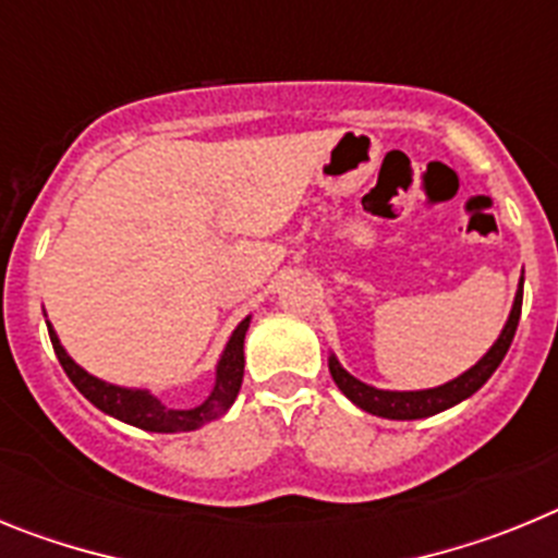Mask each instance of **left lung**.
<instances>
[{
  "label": "left lung",
  "mask_w": 558,
  "mask_h": 558,
  "mask_svg": "<svg viewBox=\"0 0 558 558\" xmlns=\"http://www.w3.org/2000/svg\"><path fill=\"white\" fill-rule=\"evenodd\" d=\"M520 310H522V279H520V288H517L514 307H511L509 313V322H506V327H502L500 338L495 340V347L483 354L470 372H463L461 377L450 379V383H445V386L427 388V391H383V388L366 386V383H360L357 377H352L347 368L340 366L335 354H329V374H332L335 386H338L340 391L352 399L354 405L363 408L366 413H374V416H383V418H427L433 416V413L447 411V408L458 405V402H463L466 397H472V393H475L477 388H481L492 374H495V368L500 366L506 352H509L511 340H514L517 324H520Z\"/></svg>",
  "instance_id": "8db88e82"
}]
</instances>
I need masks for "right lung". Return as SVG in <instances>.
Instances as JSON below:
<instances>
[{
  "label": "right lung",
  "instance_id": "obj_1",
  "mask_svg": "<svg viewBox=\"0 0 558 558\" xmlns=\"http://www.w3.org/2000/svg\"><path fill=\"white\" fill-rule=\"evenodd\" d=\"M251 318H243L236 324V329L231 332L229 343H226L223 354H220L218 374H215V388H211L209 397L201 402L198 408H190V411H175V408H167L161 399L153 397L150 391H142V388H122L111 386L106 379H97L95 374H88L86 368H81L75 360L69 357L66 349L61 347L56 329L49 327V340H52V349H56L58 360H61L66 377L75 383L77 391L92 402L95 408H100L108 416L120 418L125 425L140 427V430L150 433H186L198 430L201 425H209L215 418L223 416L231 405H234L240 386H243V366H245V332H248Z\"/></svg>",
  "mask_w": 558,
  "mask_h": 558
}]
</instances>
